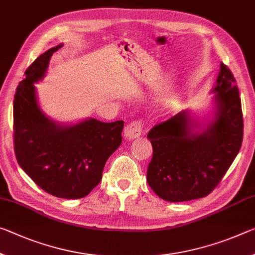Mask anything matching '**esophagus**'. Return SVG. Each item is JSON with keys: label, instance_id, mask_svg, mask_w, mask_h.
<instances>
[{"label": "esophagus", "instance_id": "34e87169", "mask_svg": "<svg viewBox=\"0 0 255 255\" xmlns=\"http://www.w3.org/2000/svg\"><path fill=\"white\" fill-rule=\"evenodd\" d=\"M143 121L142 120H135L132 123L128 124L125 127L124 134L127 139H134L142 135L143 132Z\"/></svg>", "mask_w": 255, "mask_h": 255}]
</instances>
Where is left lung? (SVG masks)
Returning a JSON list of instances; mask_svg holds the SVG:
<instances>
[{
	"label": "left lung",
	"instance_id": "left-lung-1",
	"mask_svg": "<svg viewBox=\"0 0 255 255\" xmlns=\"http://www.w3.org/2000/svg\"><path fill=\"white\" fill-rule=\"evenodd\" d=\"M216 118L192 132L187 111L155 125L147 137L153 156L147 183L157 196L184 202L209 195L227 172L243 142V112L233 72L221 63L217 78Z\"/></svg>",
	"mask_w": 255,
	"mask_h": 255
}]
</instances>
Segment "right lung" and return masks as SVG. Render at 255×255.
<instances>
[{
  "mask_svg": "<svg viewBox=\"0 0 255 255\" xmlns=\"http://www.w3.org/2000/svg\"><path fill=\"white\" fill-rule=\"evenodd\" d=\"M39 55L25 71L13 101V145L20 167L43 191L61 199L88 195L102 179L107 160L120 146L124 121L88 119L64 127L38 108L34 83L44 77L52 54Z\"/></svg>",
  "mask_w": 255,
  "mask_h": 255,
  "instance_id": "right-lung-1",
  "label": "right lung"
}]
</instances>
